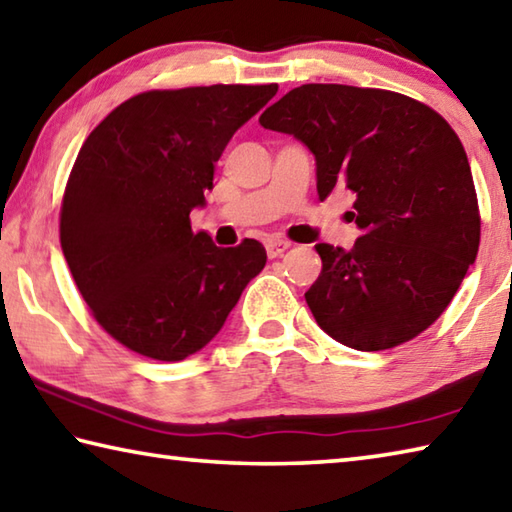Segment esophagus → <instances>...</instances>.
Masks as SVG:
<instances>
[{
  "mask_svg": "<svg viewBox=\"0 0 512 512\" xmlns=\"http://www.w3.org/2000/svg\"><path fill=\"white\" fill-rule=\"evenodd\" d=\"M288 248H291V241H286V239L273 237V239L266 241V253H268V257H271V259L282 257Z\"/></svg>",
  "mask_w": 512,
  "mask_h": 512,
  "instance_id": "1",
  "label": "esophagus"
}]
</instances>
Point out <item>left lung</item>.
Returning <instances> with one entry per match:
<instances>
[{
  "label": "left lung",
  "instance_id": "left-lung-1",
  "mask_svg": "<svg viewBox=\"0 0 512 512\" xmlns=\"http://www.w3.org/2000/svg\"><path fill=\"white\" fill-rule=\"evenodd\" d=\"M259 123L309 147L320 201L356 194L353 248L315 246L322 273L304 297L320 329L358 351L416 338L479 250L477 192L454 129L414 98L349 85L297 87Z\"/></svg>",
  "mask_w": 512,
  "mask_h": 512
}]
</instances>
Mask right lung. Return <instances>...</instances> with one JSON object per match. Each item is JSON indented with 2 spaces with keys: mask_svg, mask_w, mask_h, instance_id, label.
<instances>
[{
  "mask_svg": "<svg viewBox=\"0 0 512 512\" xmlns=\"http://www.w3.org/2000/svg\"><path fill=\"white\" fill-rule=\"evenodd\" d=\"M277 85L145 91L87 136L69 174L60 244L98 324L141 356L176 362L224 327L262 273L255 239L235 248L194 232L215 163Z\"/></svg>",
  "mask_w": 512,
  "mask_h": 512,
  "instance_id": "add662e5",
  "label": "right lung"
}]
</instances>
